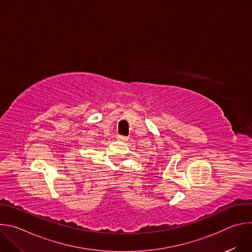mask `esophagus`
Returning <instances> with one entry per match:
<instances>
[{
	"label": "esophagus",
	"instance_id": "34e87169",
	"mask_svg": "<svg viewBox=\"0 0 252 252\" xmlns=\"http://www.w3.org/2000/svg\"><path fill=\"white\" fill-rule=\"evenodd\" d=\"M118 140H121V141H126L128 139V137L126 136H124V135H118Z\"/></svg>",
	"mask_w": 252,
	"mask_h": 252
}]
</instances>
